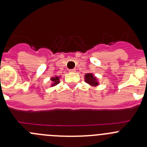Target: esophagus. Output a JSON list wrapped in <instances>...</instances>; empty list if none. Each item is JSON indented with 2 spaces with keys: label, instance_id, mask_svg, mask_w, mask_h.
Wrapping results in <instances>:
<instances>
[{
  "label": "esophagus",
  "instance_id": "esophagus-1",
  "mask_svg": "<svg viewBox=\"0 0 147 147\" xmlns=\"http://www.w3.org/2000/svg\"><path fill=\"white\" fill-rule=\"evenodd\" d=\"M75 70H76L75 69H69V72H75Z\"/></svg>",
  "mask_w": 147,
  "mask_h": 147
}]
</instances>
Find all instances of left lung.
Here are the masks:
<instances>
[{"label":"left lung","mask_w":147,"mask_h":147,"mask_svg":"<svg viewBox=\"0 0 147 147\" xmlns=\"http://www.w3.org/2000/svg\"><path fill=\"white\" fill-rule=\"evenodd\" d=\"M84 78H85L84 81H85L87 83H88V84H91V85H93V86H97V84H98L97 79H96L95 77H94V75H93L92 74H90V73L86 74Z\"/></svg>","instance_id":"8db88e82"}]
</instances>
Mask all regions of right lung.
<instances>
[{
	"label": "right lung",
	"instance_id": "add662e5",
	"mask_svg": "<svg viewBox=\"0 0 147 147\" xmlns=\"http://www.w3.org/2000/svg\"><path fill=\"white\" fill-rule=\"evenodd\" d=\"M51 80L53 81V82H54L53 84H52L53 86L55 85V84H58L59 82H60V81H59V78H58V77H57V76L55 77V78H52Z\"/></svg>",
	"mask_w": 147,
	"mask_h": 147
}]
</instances>
